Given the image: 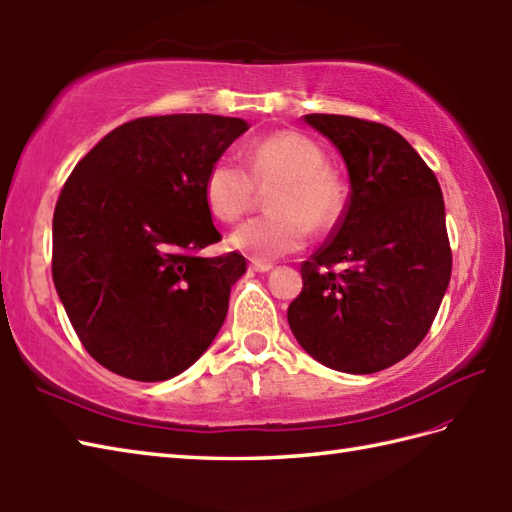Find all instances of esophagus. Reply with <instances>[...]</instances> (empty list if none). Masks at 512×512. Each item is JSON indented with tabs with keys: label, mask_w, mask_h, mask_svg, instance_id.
Wrapping results in <instances>:
<instances>
[{
	"label": "esophagus",
	"mask_w": 512,
	"mask_h": 512,
	"mask_svg": "<svg viewBox=\"0 0 512 512\" xmlns=\"http://www.w3.org/2000/svg\"><path fill=\"white\" fill-rule=\"evenodd\" d=\"M249 267H252L254 271H260V274H265V271L274 269V265H271V263H265V260H256V258L249 260Z\"/></svg>",
	"instance_id": "obj_1"
}]
</instances>
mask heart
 Instances as JSON below:
<instances>
[{
    "mask_svg": "<svg viewBox=\"0 0 512 512\" xmlns=\"http://www.w3.org/2000/svg\"><path fill=\"white\" fill-rule=\"evenodd\" d=\"M320 144L300 131H276L249 146L247 167L223 155L208 170L203 197L214 217L232 223L254 206L258 188H271L274 214L249 219L230 236L232 247L256 260L298 252L313 232H328L344 212V186L324 164Z\"/></svg>",
    "mask_w": 512,
    "mask_h": 512,
    "instance_id": "heart-1",
    "label": "heart"
}]
</instances>
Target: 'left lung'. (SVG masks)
<instances>
[{
  "mask_svg": "<svg viewBox=\"0 0 512 512\" xmlns=\"http://www.w3.org/2000/svg\"><path fill=\"white\" fill-rule=\"evenodd\" d=\"M304 120L342 153L350 195L331 238L300 265L304 287L287 320L324 366L379 372L423 342L445 298L451 247L442 190L412 144L385 124L333 113Z\"/></svg>",
  "mask_w": 512,
  "mask_h": 512,
  "instance_id": "obj_1",
  "label": "left lung"
}]
</instances>
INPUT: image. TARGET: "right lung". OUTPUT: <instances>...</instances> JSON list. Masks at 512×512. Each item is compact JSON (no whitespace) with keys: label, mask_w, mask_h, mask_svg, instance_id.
Here are the masks:
<instances>
[{"label":"right lung","mask_w":512,"mask_h":512,"mask_svg":"<svg viewBox=\"0 0 512 512\" xmlns=\"http://www.w3.org/2000/svg\"><path fill=\"white\" fill-rule=\"evenodd\" d=\"M241 118L146 116L107 133L67 177L52 219V278L74 331L100 366L166 381L192 366L245 274L221 241L203 181Z\"/></svg>","instance_id":"right-lung-1"}]
</instances>
